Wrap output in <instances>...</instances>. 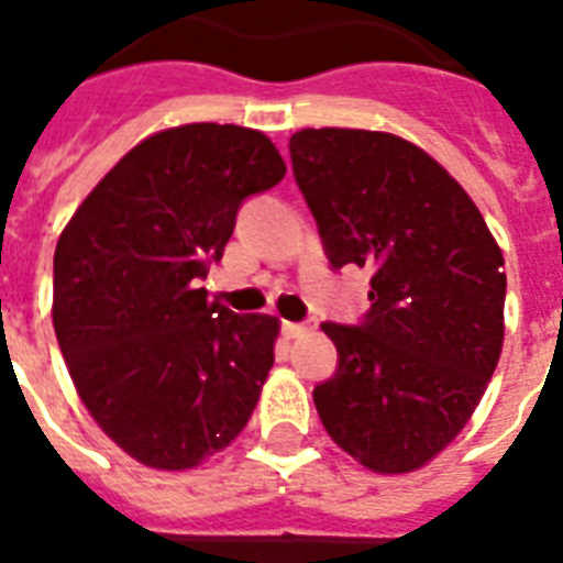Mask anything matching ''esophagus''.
Listing matches in <instances>:
<instances>
[{"label":"esophagus","mask_w":563,"mask_h":563,"mask_svg":"<svg viewBox=\"0 0 563 563\" xmlns=\"http://www.w3.org/2000/svg\"><path fill=\"white\" fill-rule=\"evenodd\" d=\"M312 327L309 324H298V321H283V335L286 339H300V335H307Z\"/></svg>","instance_id":"esophagus-1"}]
</instances>
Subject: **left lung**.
Instances as JSON below:
<instances>
[{
    "label": "left lung",
    "instance_id": "obj_1",
    "mask_svg": "<svg viewBox=\"0 0 563 563\" xmlns=\"http://www.w3.org/2000/svg\"><path fill=\"white\" fill-rule=\"evenodd\" d=\"M291 169L333 268H371L362 327L321 324L339 371L312 391L327 435L383 476L453 444L506 335V260L479 207L409 140L303 128Z\"/></svg>",
    "mask_w": 563,
    "mask_h": 563
}]
</instances>
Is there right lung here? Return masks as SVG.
Instances as JSON below:
<instances>
[{
  "label": "right lung",
  "instance_id": "1",
  "mask_svg": "<svg viewBox=\"0 0 563 563\" xmlns=\"http://www.w3.org/2000/svg\"><path fill=\"white\" fill-rule=\"evenodd\" d=\"M286 175L254 128L192 122L136 143L66 221L52 324L101 432L154 471H192L247 427L280 318L236 316L198 280L239 203Z\"/></svg>",
  "mask_w": 563,
  "mask_h": 563
}]
</instances>
